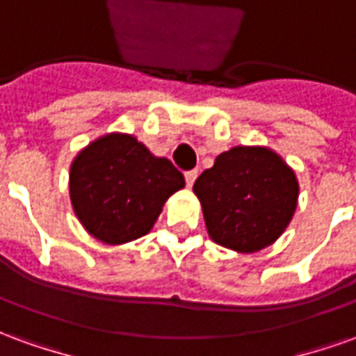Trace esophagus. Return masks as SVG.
Instances as JSON below:
<instances>
[{
	"mask_svg": "<svg viewBox=\"0 0 356 356\" xmlns=\"http://www.w3.org/2000/svg\"><path fill=\"white\" fill-rule=\"evenodd\" d=\"M196 177H198V171H196V170L186 171V173H185L186 186H193V185H194V181H196Z\"/></svg>",
	"mask_w": 356,
	"mask_h": 356,
	"instance_id": "obj_1",
	"label": "esophagus"
}]
</instances>
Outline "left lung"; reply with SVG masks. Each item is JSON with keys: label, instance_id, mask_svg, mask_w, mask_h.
<instances>
[{"label": "left lung", "instance_id": "obj_1", "mask_svg": "<svg viewBox=\"0 0 356 356\" xmlns=\"http://www.w3.org/2000/svg\"><path fill=\"white\" fill-rule=\"evenodd\" d=\"M209 238L238 254L275 244L290 225L299 198L296 173L267 147H232L196 179Z\"/></svg>", "mask_w": 356, "mask_h": 356}]
</instances>
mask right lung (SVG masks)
Segmentation results:
<instances>
[{
  "instance_id": "right-lung-1",
  "label": "right lung",
  "mask_w": 356,
  "mask_h": 356,
  "mask_svg": "<svg viewBox=\"0 0 356 356\" xmlns=\"http://www.w3.org/2000/svg\"><path fill=\"white\" fill-rule=\"evenodd\" d=\"M185 186L183 173L129 133H106L70 165V202L83 229L108 246L145 236L165 200Z\"/></svg>"
}]
</instances>
